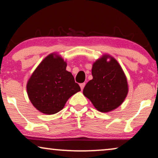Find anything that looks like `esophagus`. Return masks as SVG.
<instances>
[{
	"label": "esophagus",
	"instance_id": "obj_1",
	"mask_svg": "<svg viewBox=\"0 0 158 158\" xmlns=\"http://www.w3.org/2000/svg\"><path fill=\"white\" fill-rule=\"evenodd\" d=\"M85 83H83L80 84V86H81V88L82 90H83V88H84V87H85Z\"/></svg>",
	"mask_w": 158,
	"mask_h": 158
}]
</instances>
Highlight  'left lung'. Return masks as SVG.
Masks as SVG:
<instances>
[{"label": "left lung", "mask_w": 158, "mask_h": 158, "mask_svg": "<svg viewBox=\"0 0 158 158\" xmlns=\"http://www.w3.org/2000/svg\"><path fill=\"white\" fill-rule=\"evenodd\" d=\"M92 75L93 79L88 82L83 93L98 111H111L124 102L128 94V83L117 60L109 55H103L93 64Z\"/></svg>", "instance_id": "1"}]
</instances>
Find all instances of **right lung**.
Masks as SVG:
<instances>
[{
	"mask_svg": "<svg viewBox=\"0 0 158 158\" xmlns=\"http://www.w3.org/2000/svg\"><path fill=\"white\" fill-rule=\"evenodd\" d=\"M66 67L63 58L52 53L40 62L28 81L29 100L42 113L48 115L57 113L73 95L81 90Z\"/></svg>",
	"mask_w": 158,
	"mask_h": 158,
	"instance_id": "right-lung-1",
	"label": "right lung"
}]
</instances>
